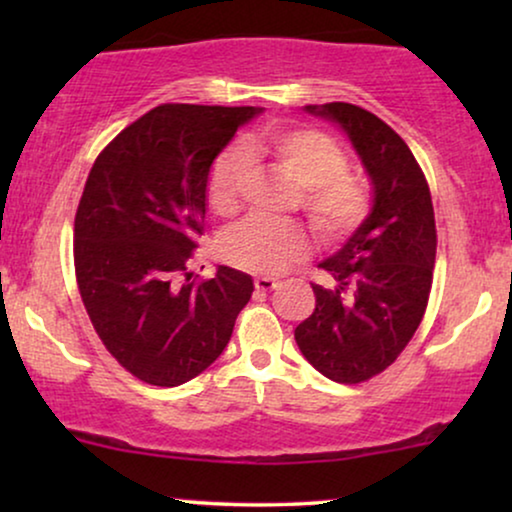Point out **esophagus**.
I'll return each mask as SVG.
<instances>
[{"instance_id": "1", "label": "esophagus", "mask_w": 512, "mask_h": 512, "mask_svg": "<svg viewBox=\"0 0 512 512\" xmlns=\"http://www.w3.org/2000/svg\"><path fill=\"white\" fill-rule=\"evenodd\" d=\"M254 286L258 291H272L277 286V282L272 277H256L254 279Z\"/></svg>"}]
</instances>
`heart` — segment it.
<instances>
[{"label": "heart", "mask_w": 512, "mask_h": 512, "mask_svg": "<svg viewBox=\"0 0 512 512\" xmlns=\"http://www.w3.org/2000/svg\"><path fill=\"white\" fill-rule=\"evenodd\" d=\"M247 160H265L298 186L296 205L324 240H340L361 226L368 214V191L349 170L338 142L310 128H268L251 132L240 149L214 160L207 177V200L219 216L242 207ZM310 237L300 223L247 221L221 242V254L235 268L277 275L305 256Z\"/></svg>", "instance_id": "obj_1"}]
</instances>
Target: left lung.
Here are the masks:
<instances>
[{"mask_svg": "<svg viewBox=\"0 0 512 512\" xmlns=\"http://www.w3.org/2000/svg\"><path fill=\"white\" fill-rule=\"evenodd\" d=\"M305 111L349 137L373 184V207L342 249L319 263L335 286L312 284L317 305L298 324L296 342L328 380L359 384L398 359L424 317L436 263L431 191L408 144L382 118L347 102Z\"/></svg>", "mask_w": 512, "mask_h": 512, "instance_id": "1", "label": "left lung"}]
</instances>
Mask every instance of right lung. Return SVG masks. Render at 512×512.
<instances>
[{"instance_id": "right-lung-1", "label": "right lung", "mask_w": 512, "mask_h": 512, "mask_svg": "<svg viewBox=\"0 0 512 512\" xmlns=\"http://www.w3.org/2000/svg\"><path fill=\"white\" fill-rule=\"evenodd\" d=\"M261 107L160 104L97 156L74 219V268L97 335L146 384L179 387L226 349L254 279L191 282L214 158ZM187 279L184 280L183 277Z\"/></svg>"}]
</instances>
